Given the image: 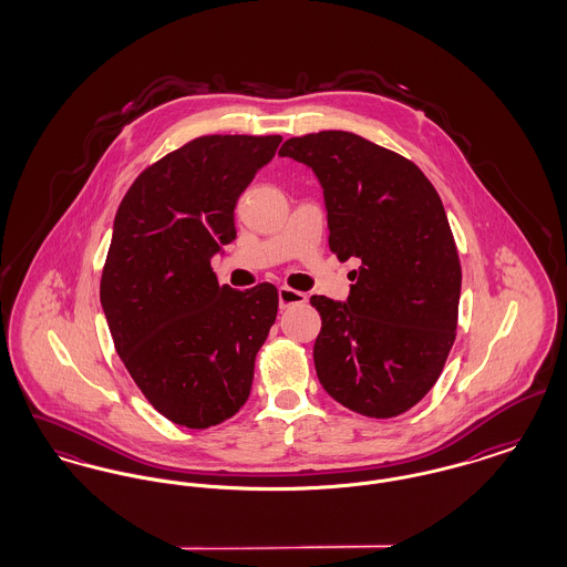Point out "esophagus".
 Listing matches in <instances>:
<instances>
[{
	"instance_id": "obj_1",
	"label": "esophagus",
	"mask_w": 567,
	"mask_h": 567,
	"mask_svg": "<svg viewBox=\"0 0 567 567\" xmlns=\"http://www.w3.org/2000/svg\"><path fill=\"white\" fill-rule=\"evenodd\" d=\"M306 293L296 291V289H289V287H280L278 289V303L280 308H289V306H296V303H306Z\"/></svg>"
}]
</instances>
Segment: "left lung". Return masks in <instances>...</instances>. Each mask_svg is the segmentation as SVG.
Returning <instances> with one entry per match:
<instances>
[{"label": "left lung", "instance_id": "1", "mask_svg": "<svg viewBox=\"0 0 567 567\" xmlns=\"http://www.w3.org/2000/svg\"><path fill=\"white\" fill-rule=\"evenodd\" d=\"M323 187L329 248L359 268L347 301L312 296L324 391L372 419L419 404L455 342L461 266L440 195L404 157L349 132L291 137L278 151Z\"/></svg>", "mask_w": 567, "mask_h": 567}]
</instances>
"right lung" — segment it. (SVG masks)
<instances>
[{
    "instance_id": "1",
    "label": "right lung",
    "mask_w": 567,
    "mask_h": 567,
    "mask_svg": "<svg viewBox=\"0 0 567 567\" xmlns=\"http://www.w3.org/2000/svg\"><path fill=\"white\" fill-rule=\"evenodd\" d=\"M280 135H204L135 178L114 218L100 299L118 357L165 419L206 430L248 400L278 312L270 282L220 287L210 261Z\"/></svg>"
}]
</instances>
